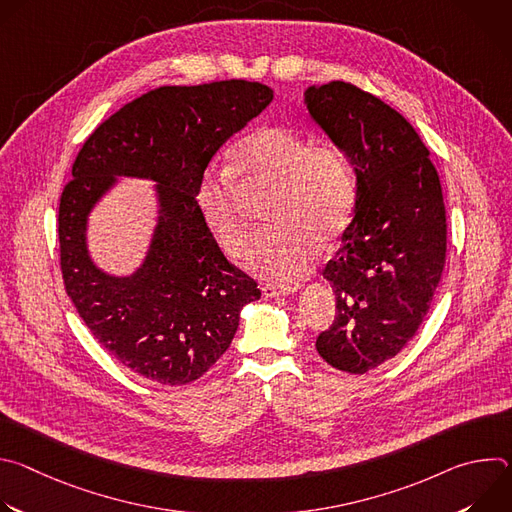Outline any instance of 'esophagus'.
I'll list each match as a JSON object with an SVG mask.
<instances>
[{"mask_svg": "<svg viewBox=\"0 0 512 512\" xmlns=\"http://www.w3.org/2000/svg\"><path fill=\"white\" fill-rule=\"evenodd\" d=\"M300 287H302L300 283H294V285H273V283H267V285L261 287V291H263L265 298H279V296L296 294Z\"/></svg>", "mask_w": 512, "mask_h": 512, "instance_id": "34e87169", "label": "esophagus"}]
</instances>
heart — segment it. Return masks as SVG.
I'll use <instances>...</instances> for the list:
<instances>
[{
	"mask_svg": "<svg viewBox=\"0 0 512 512\" xmlns=\"http://www.w3.org/2000/svg\"><path fill=\"white\" fill-rule=\"evenodd\" d=\"M231 172L275 186L267 206L273 223L247 251V269L273 283H289L312 265L318 241L334 243L348 227L356 186L346 158L300 131L261 127L243 137L231 154ZM200 221L229 257H241L249 231L235 206L231 180L206 172L194 190Z\"/></svg>",
	"mask_w": 512,
	"mask_h": 512,
	"instance_id": "obj_1",
	"label": "heart"
}]
</instances>
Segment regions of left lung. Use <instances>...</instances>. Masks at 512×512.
<instances>
[{
	"mask_svg": "<svg viewBox=\"0 0 512 512\" xmlns=\"http://www.w3.org/2000/svg\"><path fill=\"white\" fill-rule=\"evenodd\" d=\"M304 105L356 176L352 223L322 271L338 312L316 348L362 375L399 354L429 310L446 263L442 184L417 131L379 97L334 81Z\"/></svg>",
	"mask_w": 512,
	"mask_h": 512,
	"instance_id": "8db88e82",
	"label": "left lung"
}]
</instances>
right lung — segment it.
I'll return each instance as SVG.
<instances>
[{"label":"right lung","mask_w":512,"mask_h":512,"mask_svg":"<svg viewBox=\"0 0 512 512\" xmlns=\"http://www.w3.org/2000/svg\"><path fill=\"white\" fill-rule=\"evenodd\" d=\"M273 101L261 83L160 87L103 121L60 196L58 241L66 294L121 364L162 385L200 379L231 346L243 306L261 298L200 221L194 190L212 156ZM119 177L155 182L157 225L125 276L88 251V216Z\"/></svg>","instance_id":"right-lung-1"}]
</instances>
